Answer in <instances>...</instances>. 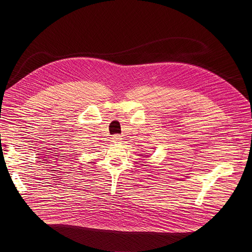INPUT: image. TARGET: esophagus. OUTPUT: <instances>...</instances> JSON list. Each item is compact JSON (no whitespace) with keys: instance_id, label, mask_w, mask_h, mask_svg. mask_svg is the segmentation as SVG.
Instances as JSON below:
<instances>
[{"instance_id":"34e87169","label":"esophagus","mask_w":252,"mask_h":252,"mask_svg":"<svg viewBox=\"0 0 252 252\" xmlns=\"http://www.w3.org/2000/svg\"><path fill=\"white\" fill-rule=\"evenodd\" d=\"M111 140L114 142V143H119L122 141V137L120 135H113Z\"/></svg>"}]
</instances>
